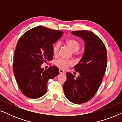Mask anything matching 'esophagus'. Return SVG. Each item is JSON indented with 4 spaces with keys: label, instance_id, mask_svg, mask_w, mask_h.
Returning a JSON list of instances; mask_svg holds the SVG:
<instances>
[{
    "label": "esophagus",
    "instance_id": "obj_1",
    "mask_svg": "<svg viewBox=\"0 0 122 122\" xmlns=\"http://www.w3.org/2000/svg\"><path fill=\"white\" fill-rule=\"evenodd\" d=\"M59 73H61V74H64V73H65V71H63V69H59Z\"/></svg>",
    "mask_w": 122,
    "mask_h": 122
}]
</instances>
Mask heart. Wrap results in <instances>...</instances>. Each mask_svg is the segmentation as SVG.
I'll return each instance as SVG.
<instances>
[{
    "label": "heart",
    "mask_w": 122,
    "mask_h": 122,
    "mask_svg": "<svg viewBox=\"0 0 122 122\" xmlns=\"http://www.w3.org/2000/svg\"><path fill=\"white\" fill-rule=\"evenodd\" d=\"M66 44L69 46L73 51H77L81 47V44L77 40L75 39H69L66 41ZM60 48V44L59 43H56L53 45L52 48L53 53L54 55L57 54ZM55 64L58 67L61 68V69H66V68L69 66H71L73 65V61L69 60H66L63 58H60L56 61Z\"/></svg>",
    "instance_id": "obj_1"
}]
</instances>
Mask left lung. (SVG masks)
<instances>
[{
  "instance_id": "left-lung-1",
  "label": "left lung",
  "mask_w": 122,
  "mask_h": 122,
  "mask_svg": "<svg viewBox=\"0 0 122 122\" xmlns=\"http://www.w3.org/2000/svg\"><path fill=\"white\" fill-rule=\"evenodd\" d=\"M71 33L84 41V54L74 66L79 76L75 78L66 73L63 89L66 98L75 104H81L91 100L101 86L107 64V53L103 41L92 31H74Z\"/></svg>"
}]
</instances>
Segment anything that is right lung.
Listing matches in <instances>:
<instances>
[{"label": "right lung", "instance_id": "1", "mask_svg": "<svg viewBox=\"0 0 122 122\" xmlns=\"http://www.w3.org/2000/svg\"><path fill=\"white\" fill-rule=\"evenodd\" d=\"M63 34L62 31L38 26L26 31L19 38L13 68L18 86L27 97L36 99L44 95L48 80L59 74L56 66L44 70L41 65L52 61L53 44Z\"/></svg>", "mask_w": 122, "mask_h": 122}]
</instances>
